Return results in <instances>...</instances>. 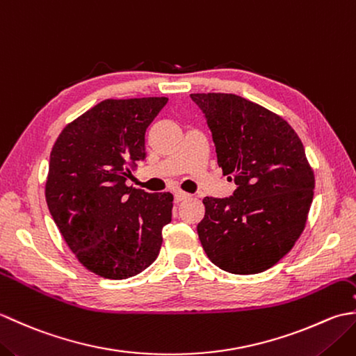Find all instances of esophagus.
<instances>
[{
    "label": "esophagus",
    "mask_w": 356,
    "mask_h": 356,
    "mask_svg": "<svg viewBox=\"0 0 356 356\" xmlns=\"http://www.w3.org/2000/svg\"><path fill=\"white\" fill-rule=\"evenodd\" d=\"M191 195L188 194V193H185V191H176L174 193V199H176V202H182V200H186V199H190Z\"/></svg>",
    "instance_id": "esophagus-1"
}]
</instances>
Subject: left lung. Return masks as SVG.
<instances>
[{"mask_svg": "<svg viewBox=\"0 0 356 356\" xmlns=\"http://www.w3.org/2000/svg\"><path fill=\"white\" fill-rule=\"evenodd\" d=\"M191 99L205 113L223 176L237 185L228 199H203L200 243L220 269L259 274L282 260L303 234L314 170L298 134L282 116L231 93H194Z\"/></svg>", "mask_w": 356, "mask_h": 356, "instance_id": "1", "label": "left lung"}]
</instances>
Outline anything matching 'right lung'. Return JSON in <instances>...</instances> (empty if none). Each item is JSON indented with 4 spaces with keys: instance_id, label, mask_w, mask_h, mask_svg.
<instances>
[{
    "instance_id": "right-lung-1",
    "label": "right lung",
    "mask_w": 356,
    "mask_h": 356,
    "mask_svg": "<svg viewBox=\"0 0 356 356\" xmlns=\"http://www.w3.org/2000/svg\"><path fill=\"white\" fill-rule=\"evenodd\" d=\"M168 97L105 99L67 124L51 148L45 200L67 246L93 274L124 280L153 263L172 194L125 184Z\"/></svg>"
}]
</instances>
